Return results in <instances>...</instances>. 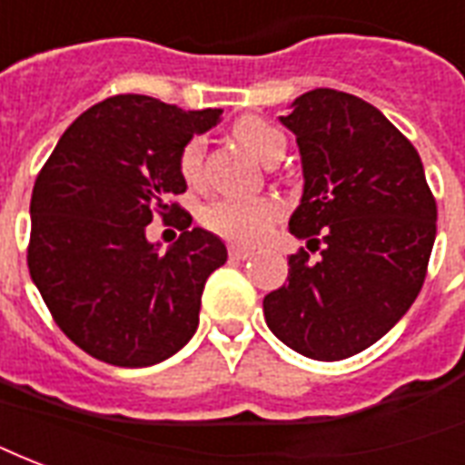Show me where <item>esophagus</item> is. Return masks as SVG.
<instances>
[{"instance_id": "esophagus-1", "label": "esophagus", "mask_w": 465, "mask_h": 465, "mask_svg": "<svg viewBox=\"0 0 465 465\" xmlns=\"http://www.w3.org/2000/svg\"><path fill=\"white\" fill-rule=\"evenodd\" d=\"M230 257H232V260H250V257H252V252H250L247 247L230 245Z\"/></svg>"}]
</instances>
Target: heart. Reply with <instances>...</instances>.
<instances>
[{
  "label": "heart",
  "instance_id": "obj_1",
  "mask_svg": "<svg viewBox=\"0 0 465 465\" xmlns=\"http://www.w3.org/2000/svg\"><path fill=\"white\" fill-rule=\"evenodd\" d=\"M232 137H235L237 144L245 146L247 152L264 163H272L279 156H284V134L272 127V124H267L264 120H260V117H242V120H237L235 127H232ZM203 149L205 144L201 137H193L181 149L179 169L181 176L188 183H193L201 176ZM279 213H282V208L272 198H260V201L220 198V201H213L211 205H205L203 223L223 237H228V240L252 245V242H257L264 235L267 225L279 218Z\"/></svg>",
  "mask_w": 465,
  "mask_h": 465
}]
</instances>
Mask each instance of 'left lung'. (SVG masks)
<instances>
[{
  "instance_id": "8db88e82",
  "label": "left lung",
  "mask_w": 465,
  "mask_h": 465,
  "mask_svg": "<svg viewBox=\"0 0 465 465\" xmlns=\"http://www.w3.org/2000/svg\"><path fill=\"white\" fill-rule=\"evenodd\" d=\"M279 122L294 132L303 173L289 232L321 257H289V284L264 296V319L292 351L343 361L410 312L434 247L436 201L410 139L361 97L319 87Z\"/></svg>"
}]
</instances>
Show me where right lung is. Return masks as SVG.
<instances>
[{"mask_svg": "<svg viewBox=\"0 0 465 465\" xmlns=\"http://www.w3.org/2000/svg\"><path fill=\"white\" fill-rule=\"evenodd\" d=\"M223 110H181L149 95L93 104L63 132L31 193L29 272L73 343L117 368H149L193 338L205 279L225 242L171 195L186 191L181 149ZM159 210L184 232L161 252L145 237Z\"/></svg>", "mask_w": 465, "mask_h": 465, "instance_id": "right-lung-1", "label": "right lung"}]
</instances>
